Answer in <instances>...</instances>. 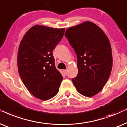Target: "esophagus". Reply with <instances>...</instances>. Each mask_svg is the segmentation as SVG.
<instances>
[{
	"instance_id": "obj_1",
	"label": "esophagus",
	"mask_w": 127,
	"mask_h": 127,
	"mask_svg": "<svg viewBox=\"0 0 127 127\" xmlns=\"http://www.w3.org/2000/svg\"><path fill=\"white\" fill-rule=\"evenodd\" d=\"M63 72H64V73L65 74V75H67V73H68V72H67V70H63Z\"/></svg>"
}]
</instances>
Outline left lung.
<instances>
[{"label":"left lung","mask_w":127,"mask_h":127,"mask_svg":"<svg viewBox=\"0 0 127 127\" xmlns=\"http://www.w3.org/2000/svg\"><path fill=\"white\" fill-rule=\"evenodd\" d=\"M64 35L77 55L78 72L72 79L74 85L80 94L92 97L102 90L111 74L113 57L109 38L89 21L70 27Z\"/></svg>","instance_id":"1"}]
</instances>
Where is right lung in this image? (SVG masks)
I'll return each instance as SVG.
<instances>
[{
    "label": "right lung",
    "instance_id": "right-lung-1",
    "mask_svg": "<svg viewBox=\"0 0 127 127\" xmlns=\"http://www.w3.org/2000/svg\"><path fill=\"white\" fill-rule=\"evenodd\" d=\"M65 28L35 25L23 36L17 55L18 70L28 91L47 100L59 92L63 77L55 66L53 50L63 38Z\"/></svg>",
    "mask_w": 127,
    "mask_h": 127
}]
</instances>
